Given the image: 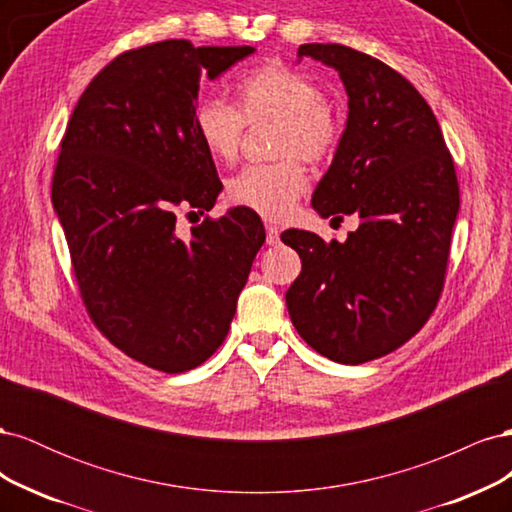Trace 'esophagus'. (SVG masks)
Here are the masks:
<instances>
[{"instance_id":"1","label":"esophagus","mask_w":512,"mask_h":512,"mask_svg":"<svg viewBox=\"0 0 512 512\" xmlns=\"http://www.w3.org/2000/svg\"><path fill=\"white\" fill-rule=\"evenodd\" d=\"M267 243L269 245H277L280 243V228H277L275 224H267Z\"/></svg>"}]
</instances>
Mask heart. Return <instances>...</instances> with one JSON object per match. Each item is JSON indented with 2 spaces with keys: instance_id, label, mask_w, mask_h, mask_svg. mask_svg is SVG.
Returning <instances> with one entry per match:
<instances>
[{
  "instance_id": "obj_1",
  "label": "heart",
  "mask_w": 512,
  "mask_h": 512,
  "mask_svg": "<svg viewBox=\"0 0 512 512\" xmlns=\"http://www.w3.org/2000/svg\"><path fill=\"white\" fill-rule=\"evenodd\" d=\"M237 108L207 98L194 111V130L215 160H235L245 123L277 119L275 151L299 153L309 162L333 156L339 143V123L322 87L301 70L260 66L243 74L237 87ZM307 188V175L297 158L243 168L228 183V198L269 220H282Z\"/></svg>"
}]
</instances>
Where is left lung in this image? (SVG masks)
<instances>
[{"label":"left lung","mask_w":512,"mask_h":512,"mask_svg":"<svg viewBox=\"0 0 512 512\" xmlns=\"http://www.w3.org/2000/svg\"><path fill=\"white\" fill-rule=\"evenodd\" d=\"M339 72L348 121L312 207L322 218L356 215L344 243L290 228L301 273L286 292L305 342L327 359L361 365L423 329L444 286L459 183L438 119L404 76L342 44H301Z\"/></svg>","instance_id":"8db88e82"}]
</instances>
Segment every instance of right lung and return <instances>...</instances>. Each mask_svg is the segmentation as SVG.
<instances>
[{
	"label": "right lung",
	"instance_id": "add662e5",
	"mask_svg": "<svg viewBox=\"0 0 512 512\" xmlns=\"http://www.w3.org/2000/svg\"><path fill=\"white\" fill-rule=\"evenodd\" d=\"M254 46L164 40L115 57L87 85L61 141L51 200L102 335L166 374L228 335L265 226L245 207L179 235L177 211L213 209L222 181L194 130L200 79Z\"/></svg>",
	"mask_w": 512,
	"mask_h": 512
}]
</instances>
